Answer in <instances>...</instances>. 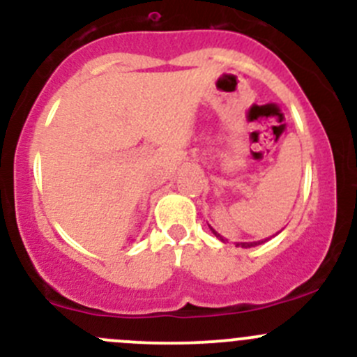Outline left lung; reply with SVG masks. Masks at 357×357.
I'll return each mask as SVG.
<instances>
[{
	"instance_id": "obj_1",
	"label": "left lung",
	"mask_w": 357,
	"mask_h": 357,
	"mask_svg": "<svg viewBox=\"0 0 357 357\" xmlns=\"http://www.w3.org/2000/svg\"><path fill=\"white\" fill-rule=\"evenodd\" d=\"M212 229V228H211ZM212 233H214V235L215 236H218V238L219 240H221V242H226V240L225 238H222V236L221 235H219V233L218 231H214V229H212ZM266 242V240H259V242H238V243H236V247H243V248H250V247H255V245H261V243H264Z\"/></svg>"
}]
</instances>
